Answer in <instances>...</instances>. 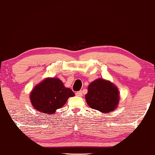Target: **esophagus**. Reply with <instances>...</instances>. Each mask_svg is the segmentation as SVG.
I'll return each mask as SVG.
<instances>
[{
    "label": "esophagus",
    "mask_w": 155,
    "mask_h": 155,
    "mask_svg": "<svg viewBox=\"0 0 155 155\" xmlns=\"http://www.w3.org/2000/svg\"><path fill=\"white\" fill-rule=\"evenodd\" d=\"M76 96L78 97H82V91H79V92H77L75 93Z\"/></svg>",
    "instance_id": "1"
}]
</instances>
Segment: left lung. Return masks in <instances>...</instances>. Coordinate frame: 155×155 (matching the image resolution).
<instances>
[{
	"mask_svg": "<svg viewBox=\"0 0 155 155\" xmlns=\"http://www.w3.org/2000/svg\"><path fill=\"white\" fill-rule=\"evenodd\" d=\"M85 99L92 109L107 114L118 107L119 92L117 87L111 82L98 78L88 86Z\"/></svg>",
	"mask_w": 155,
	"mask_h": 155,
	"instance_id": "left-lung-1",
	"label": "left lung"
}]
</instances>
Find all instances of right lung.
Instances as JSON below:
<instances>
[{
	"instance_id": "obj_1",
	"label": "right lung",
	"mask_w": 155,
	"mask_h": 155,
	"mask_svg": "<svg viewBox=\"0 0 155 155\" xmlns=\"http://www.w3.org/2000/svg\"><path fill=\"white\" fill-rule=\"evenodd\" d=\"M74 95L73 91L65 87L61 80L48 78L35 86L30 93L29 99L35 109L51 115L61 109L68 99Z\"/></svg>"
}]
</instances>
